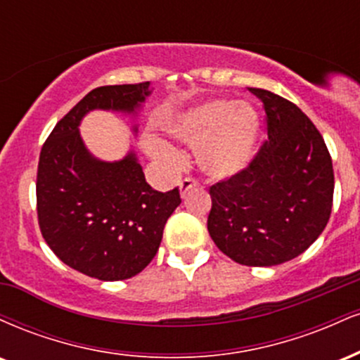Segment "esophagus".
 <instances>
[{
    "instance_id": "obj_1",
    "label": "esophagus",
    "mask_w": 360,
    "mask_h": 360,
    "mask_svg": "<svg viewBox=\"0 0 360 360\" xmlns=\"http://www.w3.org/2000/svg\"><path fill=\"white\" fill-rule=\"evenodd\" d=\"M194 188H196V181L191 179V177H186V179L181 181L179 189H181V194H183V196H186V193L191 191V189H194Z\"/></svg>"
}]
</instances>
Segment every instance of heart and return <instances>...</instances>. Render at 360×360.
I'll return each mask as SVG.
<instances>
[{
  "label": "heart",
  "mask_w": 360,
  "mask_h": 360,
  "mask_svg": "<svg viewBox=\"0 0 360 360\" xmlns=\"http://www.w3.org/2000/svg\"><path fill=\"white\" fill-rule=\"evenodd\" d=\"M171 134L188 146L200 147L198 164L208 176L230 177L247 167L259 134L257 111L250 105L217 100L198 106L171 127ZM155 152L171 157L172 150L157 143Z\"/></svg>",
  "instance_id": "b5f03b06"
}]
</instances>
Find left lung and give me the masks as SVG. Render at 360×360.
Listing matches in <instances>:
<instances>
[{
    "label": "left lung",
    "instance_id": "8db88e82",
    "mask_svg": "<svg viewBox=\"0 0 360 360\" xmlns=\"http://www.w3.org/2000/svg\"><path fill=\"white\" fill-rule=\"evenodd\" d=\"M249 91L262 101L267 139L245 169L210 186L208 232L235 262L278 266L303 254L330 220L332 157L295 103L266 89Z\"/></svg>",
    "mask_w": 360,
    "mask_h": 360
}]
</instances>
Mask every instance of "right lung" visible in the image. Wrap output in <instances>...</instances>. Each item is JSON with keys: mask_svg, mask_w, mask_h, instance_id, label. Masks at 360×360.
I'll return each mask as SVG.
<instances>
[{"mask_svg": "<svg viewBox=\"0 0 360 360\" xmlns=\"http://www.w3.org/2000/svg\"><path fill=\"white\" fill-rule=\"evenodd\" d=\"M150 82L100 86L53 127L37 169V217L44 240L72 269L100 281L139 274L159 250L167 218L181 205L179 188L155 191L135 154L120 162L93 159L82 143L89 110L135 111Z\"/></svg>", "mask_w": 360, "mask_h": 360, "instance_id": "right-lung-1", "label": "right lung"}]
</instances>
